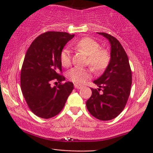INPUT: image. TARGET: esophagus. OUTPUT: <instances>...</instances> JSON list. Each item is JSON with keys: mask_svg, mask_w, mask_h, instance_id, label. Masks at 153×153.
<instances>
[{"mask_svg": "<svg viewBox=\"0 0 153 153\" xmlns=\"http://www.w3.org/2000/svg\"><path fill=\"white\" fill-rule=\"evenodd\" d=\"M83 86H81V85H78V84H75V89H81V88H82Z\"/></svg>", "mask_w": 153, "mask_h": 153, "instance_id": "esophagus-1", "label": "esophagus"}]
</instances>
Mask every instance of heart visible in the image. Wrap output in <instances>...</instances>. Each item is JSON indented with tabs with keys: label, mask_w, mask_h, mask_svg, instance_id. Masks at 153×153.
Returning <instances> with one entry per match:
<instances>
[{
	"label": "heart",
	"mask_w": 153,
	"mask_h": 153,
	"mask_svg": "<svg viewBox=\"0 0 153 153\" xmlns=\"http://www.w3.org/2000/svg\"><path fill=\"white\" fill-rule=\"evenodd\" d=\"M76 50L82 52L87 55L86 64H89L95 72L104 71L110 62V54L106 49L100 48V44L95 39L89 37L83 38L72 44ZM60 61L63 67H68L71 65L70 52L68 49H64L60 55ZM91 70L86 68L74 67L67 72L68 79L75 84H81L91 78Z\"/></svg>",
	"instance_id": "obj_1"
}]
</instances>
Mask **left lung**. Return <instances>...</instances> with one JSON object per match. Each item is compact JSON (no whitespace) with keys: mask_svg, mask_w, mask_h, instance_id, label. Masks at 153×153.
<instances>
[{"mask_svg":"<svg viewBox=\"0 0 153 153\" xmlns=\"http://www.w3.org/2000/svg\"><path fill=\"white\" fill-rule=\"evenodd\" d=\"M98 33L109 40L111 59L103 75L93 81L98 88H91L92 95L86 105L92 116L109 121L116 118L126 106L132 85V71L121 43L105 32Z\"/></svg>","mask_w":153,"mask_h":153,"instance_id":"left-lung-1","label":"left lung"}]
</instances>
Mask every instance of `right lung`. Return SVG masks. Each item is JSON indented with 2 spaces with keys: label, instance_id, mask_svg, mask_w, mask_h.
I'll return each instance as SVG.
<instances>
[{
  "label": "right lung",
  "instance_id": "right-lung-1",
  "mask_svg": "<svg viewBox=\"0 0 153 153\" xmlns=\"http://www.w3.org/2000/svg\"><path fill=\"white\" fill-rule=\"evenodd\" d=\"M75 35L47 32L37 37L29 47L21 72V87L30 110L41 118H50L64 108L73 90V84L60 74V55ZM55 79L59 84L51 86ZM57 83V82H55Z\"/></svg>",
  "mask_w": 153,
  "mask_h": 153
}]
</instances>
